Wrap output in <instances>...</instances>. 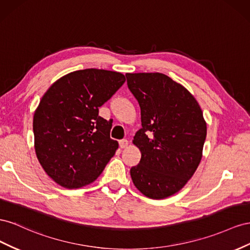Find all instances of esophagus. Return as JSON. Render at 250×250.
Masks as SVG:
<instances>
[{"mask_svg":"<svg viewBox=\"0 0 250 250\" xmlns=\"http://www.w3.org/2000/svg\"><path fill=\"white\" fill-rule=\"evenodd\" d=\"M127 146H129V141H127L126 139H121V140H119V146H120L121 148H125V147H126Z\"/></svg>","mask_w":250,"mask_h":250,"instance_id":"esophagus-1","label":"esophagus"}]
</instances>
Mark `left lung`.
<instances>
[{
	"mask_svg": "<svg viewBox=\"0 0 250 250\" xmlns=\"http://www.w3.org/2000/svg\"><path fill=\"white\" fill-rule=\"evenodd\" d=\"M137 99L142 127L133 144L141 153L130 170L137 189L151 199L179 191L202 158L206 123L196 98L182 84L162 73H126Z\"/></svg>",
	"mask_w": 250,
	"mask_h": 250,
	"instance_id": "left-lung-1",
	"label": "left lung"
}]
</instances>
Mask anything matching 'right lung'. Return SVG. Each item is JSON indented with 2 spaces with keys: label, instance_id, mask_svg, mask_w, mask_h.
Returning a JSON list of instances; mask_svg holds the SVG:
<instances>
[{
  "label": "right lung",
  "instance_id": "add662e5",
  "mask_svg": "<svg viewBox=\"0 0 250 250\" xmlns=\"http://www.w3.org/2000/svg\"><path fill=\"white\" fill-rule=\"evenodd\" d=\"M125 77L115 71L84 69L51 84L33 116L34 148L47 175L61 187L80 188L95 181L115 154L111 121L98 108Z\"/></svg>",
  "mask_w": 250,
  "mask_h": 250
}]
</instances>
